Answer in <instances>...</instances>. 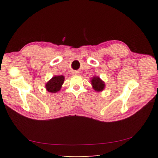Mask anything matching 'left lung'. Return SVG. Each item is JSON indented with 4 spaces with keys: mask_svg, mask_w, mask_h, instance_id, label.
<instances>
[{
    "mask_svg": "<svg viewBox=\"0 0 158 158\" xmlns=\"http://www.w3.org/2000/svg\"><path fill=\"white\" fill-rule=\"evenodd\" d=\"M92 85L93 86V88L96 91H102L105 88V83L98 77H94L92 79Z\"/></svg>",
    "mask_w": 158,
    "mask_h": 158,
    "instance_id": "left-lung-1",
    "label": "left lung"
}]
</instances>
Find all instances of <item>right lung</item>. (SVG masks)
Instances as JSON below:
<instances>
[{"label":"right lung","instance_id":"add662e5","mask_svg":"<svg viewBox=\"0 0 158 158\" xmlns=\"http://www.w3.org/2000/svg\"><path fill=\"white\" fill-rule=\"evenodd\" d=\"M64 81V77L62 75L55 76L53 78L49 80L45 85L46 89L48 92L52 93H56L58 92L63 84Z\"/></svg>","mask_w":158,"mask_h":158}]
</instances>
